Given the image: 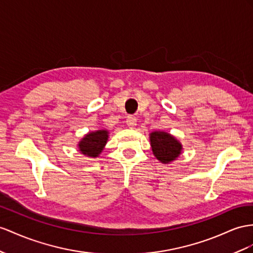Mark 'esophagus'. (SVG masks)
Returning <instances> with one entry per match:
<instances>
[{"label":"esophagus","instance_id":"obj_1","mask_svg":"<svg viewBox=\"0 0 253 253\" xmlns=\"http://www.w3.org/2000/svg\"><path fill=\"white\" fill-rule=\"evenodd\" d=\"M126 124L129 128H133L135 125H137V118L133 115H128L126 119Z\"/></svg>","mask_w":253,"mask_h":253}]
</instances>
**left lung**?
<instances>
[{
  "instance_id": "1",
  "label": "left lung",
  "mask_w": 253,
  "mask_h": 253,
  "mask_svg": "<svg viewBox=\"0 0 253 253\" xmlns=\"http://www.w3.org/2000/svg\"><path fill=\"white\" fill-rule=\"evenodd\" d=\"M150 138L153 153L161 163L168 164L179 156L182 145L171 134L164 131H154Z\"/></svg>"
}]
</instances>
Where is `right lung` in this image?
I'll use <instances>...</instances> for the list:
<instances>
[{
	"mask_svg": "<svg viewBox=\"0 0 253 253\" xmlns=\"http://www.w3.org/2000/svg\"><path fill=\"white\" fill-rule=\"evenodd\" d=\"M108 140L107 130H98L89 132L84 137L79 143V151L89 157H97L105 147Z\"/></svg>",
	"mask_w": 253,
	"mask_h": 253,
	"instance_id": "right-lung-1",
	"label": "right lung"
}]
</instances>
